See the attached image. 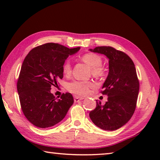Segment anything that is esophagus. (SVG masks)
<instances>
[{
    "label": "esophagus",
    "instance_id": "esophagus-1",
    "mask_svg": "<svg viewBox=\"0 0 160 160\" xmlns=\"http://www.w3.org/2000/svg\"><path fill=\"white\" fill-rule=\"evenodd\" d=\"M82 99H84L83 97H77V96H75L74 97L75 102H80V101H81V100H82Z\"/></svg>",
    "mask_w": 160,
    "mask_h": 160
}]
</instances>
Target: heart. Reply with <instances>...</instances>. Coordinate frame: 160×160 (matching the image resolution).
<instances>
[{
  "mask_svg": "<svg viewBox=\"0 0 160 160\" xmlns=\"http://www.w3.org/2000/svg\"><path fill=\"white\" fill-rule=\"evenodd\" d=\"M82 60L92 68V74L94 76H101L103 74V70L101 66L102 65V59L97 54L92 53H86L82 56ZM72 71L71 65L69 61L65 62L63 66V72L66 76H68ZM93 87V83L91 82H85L81 80H73L69 82L67 88L70 92L76 95L84 96L88 93L89 89Z\"/></svg>",
  "mask_w": 160,
  "mask_h": 160,
  "instance_id": "b5f03b06",
  "label": "heart"
}]
</instances>
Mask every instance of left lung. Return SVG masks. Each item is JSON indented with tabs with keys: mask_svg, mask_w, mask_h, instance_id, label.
I'll use <instances>...</instances> for the list:
<instances>
[{
	"mask_svg": "<svg viewBox=\"0 0 160 160\" xmlns=\"http://www.w3.org/2000/svg\"><path fill=\"white\" fill-rule=\"evenodd\" d=\"M94 53L104 54L109 59V73L102 86L107 94L106 104L97 102L90 118L101 129L115 131L125 125L135 112L139 93V81L133 62L125 53L111 47L91 48Z\"/></svg>",
	"mask_w": 160,
	"mask_h": 160,
	"instance_id": "1",
	"label": "left lung"
}]
</instances>
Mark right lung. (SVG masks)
Listing matches in <instances>:
<instances>
[{
    "instance_id": "1",
    "label": "right lung",
    "mask_w": 160,
    "mask_h": 160,
    "mask_svg": "<svg viewBox=\"0 0 160 160\" xmlns=\"http://www.w3.org/2000/svg\"><path fill=\"white\" fill-rule=\"evenodd\" d=\"M80 49L47 43L35 47L27 55L17 89L23 113L35 126L45 128L55 126L65 118L73 104L71 94H63L58 99L51 92V88L63 78V66L68 57Z\"/></svg>"
}]
</instances>
